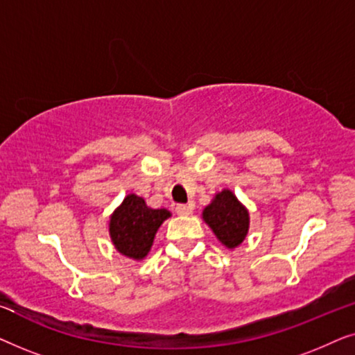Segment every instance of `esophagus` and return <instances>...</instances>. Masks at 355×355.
Here are the masks:
<instances>
[{"label":"esophagus","mask_w":355,"mask_h":355,"mask_svg":"<svg viewBox=\"0 0 355 355\" xmlns=\"http://www.w3.org/2000/svg\"><path fill=\"white\" fill-rule=\"evenodd\" d=\"M193 210V207L191 205V203H179V205L176 207V211L179 213V215H191Z\"/></svg>","instance_id":"34e87169"}]
</instances>
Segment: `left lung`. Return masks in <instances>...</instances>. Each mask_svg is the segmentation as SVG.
I'll list each match as a JSON object with an SVG mask.
<instances>
[{
	"instance_id": "8db88e82",
	"label": "left lung",
	"mask_w": 355,
	"mask_h": 355,
	"mask_svg": "<svg viewBox=\"0 0 355 355\" xmlns=\"http://www.w3.org/2000/svg\"><path fill=\"white\" fill-rule=\"evenodd\" d=\"M202 215L218 239L230 249H234L245 239L249 231V211L231 191L216 193L215 200L203 210Z\"/></svg>"
}]
</instances>
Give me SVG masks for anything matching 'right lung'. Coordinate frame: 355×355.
Here are the masks:
<instances>
[{"label": "right lung", "instance_id": "right-lung-1", "mask_svg": "<svg viewBox=\"0 0 355 355\" xmlns=\"http://www.w3.org/2000/svg\"><path fill=\"white\" fill-rule=\"evenodd\" d=\"M171 213L148 208L142 197L130 193L111 215L110 236L116 249L130 259L142 260L153 244L158 227Z\"/></svg>", "mask_w": 355, "mask_h": 355}]
</instances>
